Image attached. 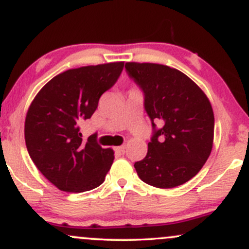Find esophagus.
I'll return each instance as SVG.
<instances>
[{"instance_id": "1", "label": "esophagus", "mask_w": 249, "mask_h": 249, "mask_svg": "<svg viewBox=\"0 0 249 249\" xmlns=\"http://www.w3.org/2000/svg\"><path fill=\"white\" fill-rule=\"evenodd\" d=\"M125 145H122V146H117V147H115V150L117 151V152H119V153H124L125 152Z\"/></svg>"}]
</instances>
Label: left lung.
<instances>
[{
	"label": "left lung",
	"instance_id": "1",
	"mask_svg": "<svg viewBox=\"0 0 249 249\" xmlns=\"http://www.w3.org/2000/svg\"><path fill=\"white\" fill-rule=\"evenodd\" d=\"M125 69L144 92L153 128L146 157L134 162L137 174L154 187L185 184L201 170L212 151V105L190 77L167 65L128 62Z\"/></svg>",
	"mask_w": 249,
	"mask_h": 249
}]
</instances>
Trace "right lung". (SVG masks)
<instances>
[{
	"label": "right lung",
	"instance_id": "1",
	"mask_svg": "<svg viewBox=\"0 0 249 249\" xmlns=\"http://www.w3.org/2000/svg\"><path fill=\"white\" fill-rule=\"evenodd\" d=\"M124 62L70 69L53 77L37 93L25 117L24 138L31 160L64 192H85L103 184L113 150L82 138L79 125L91 118L101 96L115 85Z\"/></svg>",
	"mask_w": 249,
	"mask_h": 249
}]
</instances>
